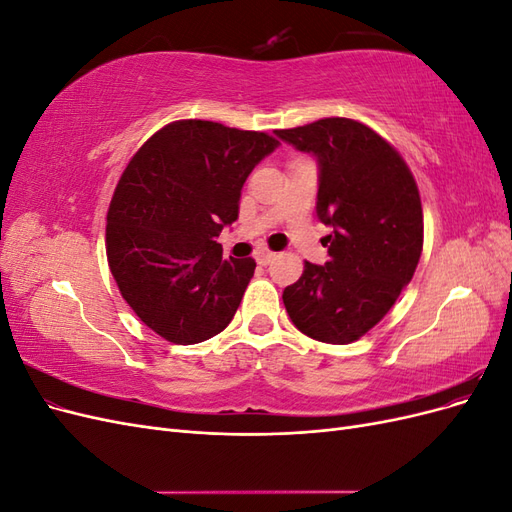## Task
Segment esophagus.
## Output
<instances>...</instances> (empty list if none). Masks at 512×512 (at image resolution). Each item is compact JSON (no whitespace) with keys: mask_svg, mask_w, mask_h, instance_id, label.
<instances>
[{"mask_svg":"<svg viewBox=\"0 0 512 512\" xmlns=\"http://www.w3.org/2000/svg\"><path fill=\"white\" fill-rule=\"evenodd\" d=\"M275 258V252H271V250H260L258 254H256V260H258V265H269V262Z\"/></svg>","mask_w":512,"mask_h":512,"instance_id":"34e87169","label":"esophagus"}]
</instances>
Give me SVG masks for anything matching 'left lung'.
Here are the masks:
<instances>
[{"label":"left lung","mask_w":512,"mask_h":512,"mask_svg":"<svg viewBox=\"0 0 512 512\" xmlns=\"http://www.w3.org/2000/svg\"><path fill=\"white\" fill-rule=\"evenodd\" d=\"M275 134L318 158L316 211L333 228L322 241L329 262L305 260L282 294L286 312L307 337L352 344L412 280L423 252L421 194L399 151L361 121L327 117Z\"/></svg>","instance_id":"1"}]
</instances>
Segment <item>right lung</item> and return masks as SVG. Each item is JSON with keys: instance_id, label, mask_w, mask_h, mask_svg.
I'll return each mask as SVG.
<instances>
[{"instance_id": "add662e5", "label": "right lung", "mask_w": 512, "mask_h": 512, "mask_svg": "<svg viewBox=\"0 0 512 512\" xmlns=\"http://www.w3.org/2000/svg\"><path fill=\"white\" fill-rule=\"evenodd\" d=\"M280 145L267 132L173 121L134 153L106 215V258L121 297L166 342L222 333L254 258L222 260L215 241L239 215L241 188Z\"/></svg>"}]
</instances>
